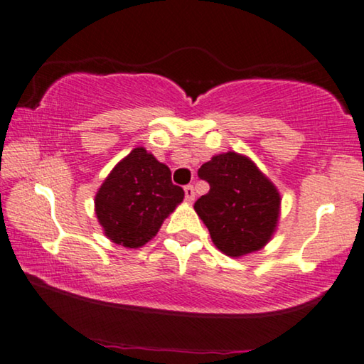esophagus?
Wrapping results in <instances>:
<instances>
[{
    "label": "esophagus",
    "instance_id": "obj_1",
    "mask_svg": "<svg viewBox=\"0 0 364 364\" xmlns=\"http://www.w3.org/2000/svg\"><path fill=\"white\" fill-rule=\"evenodd\" d=\"M183 192H186L187 203H193V200H195V191H193V187H192V186L183 187Z\"/></svg>",
    "mask_w": 364,
    "mask_h": 364
}]
</instances>
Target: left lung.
Returning a JSON list of instances; mask_svg holds the SVG:
<instances>
[{
    "label": "left lung",
    "mask_w": 364,
    "mask_h": 364,
    "mask_svg": "<svg viewBox=\"0 0 364 364\" xmlns=\"http://www.w3.org/2000/svg\"><path fill=\"white\" fill-rule=\"evenodd\" d=\"M198 177L210 191L193 208L223 255L241 257L269 243L281 217V193L250 157L217 154L200 167Z\"/></svg>",
    "instance_id": "8db88e82"
}]
</instances>
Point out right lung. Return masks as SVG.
<instances>
[{
	"label": "right lung",
	"mask_w": 364,
	"mask_h": 364,
	"mask_svg": "<svg viewBox=\"0 0 364 364\" xmlns=\"http://www.w3.org/2000/svg\"><path fill=\"white\" fill-rule=\"evenodd\" d=\"M183 195L172 183L169 167L139 146L100 186L95 213L109 241L136 250L154 238Z\"/></svg>",
	"instance_id": "right-lung-1"
}]
</instances>
